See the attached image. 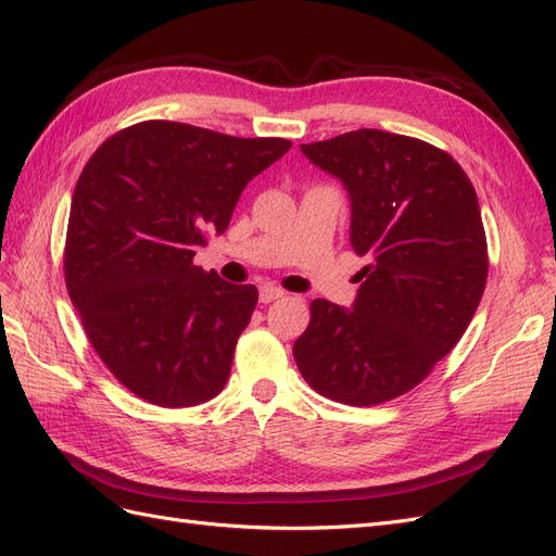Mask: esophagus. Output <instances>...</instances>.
Instances as JSON below:
<instances>
[{
    "instance_id": "esophagus-1",
    "label": "esophagus",
    "mask_w": 556,
    "mask_h": 556,
    "mask_svg": "<svg viewBox=\"0 0 556 556\" xmlns=\"http://www.w3.org/2000/svg\"><path fill=\"white\" fill-rule=\"evenodd\" d=\"M285 294H288V292L276 288V285H264V288H260V301H262V304H271V301L282 299Z\"/></svg>"
}]
</instances>
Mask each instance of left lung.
Returning a JSON list of instances; mask_svg holds the SVG:
<instances>
[{"mask_svg": "<svg viewBox=\"0 0 556 556\" xmlns=\"http://www.w3.org/2000/svg\"><path fill=\"white\" fill-rule=\"evenodd\" d=\"M301 153L345 185L368 264L352 311L313 301L294 359L317 394L376 406L422 382L478 311L490 268L478 194L445 150L403 134L357 129Z\"/></svg>", "mask_w": 556, "mask_h": 556, "instance_id": "obj_1", "label": "left lung"}]
</instances>
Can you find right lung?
Wrapping results in <instances>:
<instances>
[{
    "label": "right lung",
    "instance_id": "obj_1",
    "mask_svg": "<svg viewBox=\"0 0 556 556\" xmlns=\"http://www.w3.org/2000/svg\"><path fill=\"white\" fill-rule=\"evenodd\" d=\"M288 139H239L146 121L115 131L80 172L64 243V282L83 329L131 394L164 408L223 392L255 285L197 266L245 185Z\"/></svg>",
    "mask_w": 556,
    "mask_h": 556
}]
</instances>
